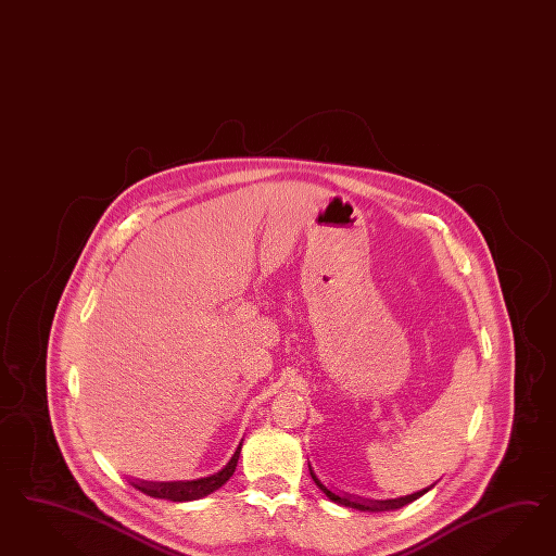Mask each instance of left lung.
I'll list each match as a JSON object with an SVG mask.
<instances>
[{"instance_id": "obj_1", "label": "left lung", "mask_w": 556, "mask_h": 556, "mask_svg": "<svg viewBox=\"0 0 556 556\" xmlns=\"http://www.w3.org/2000/svg\"><path fill=\"white\" fill-rule=\"evenodd\" d=\"M309 475H312V479H314V483L318 485V488L326 493V497L328 500H332L334 504L344 505V507H354V509H361V511H389V509H400V507H404V505L412 504L414 500H418L421 497L428 489H432V485L428 489H421L418 493H412V495H405V497H400V500H389V502H361V500H351V497H346V495H338L334 491H330V489L326 488V485H321L320 479L314 475V471L309 469Z\"/></svg>"}]
</instances>
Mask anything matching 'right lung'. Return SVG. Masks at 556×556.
<instances>
[{"instance_id":"add662e5","label":"right lung","mask_w":556,"mask_h":556,"mask_svg":"<svg viewBox=\"0 0 556 556\" xmlns=\"http://www.w3.org/2000/svg\"><path fill=\"white\" fill-rule=\"evenodd\" d=\"M240 448L242 442L238 444L235 456L230 458V463L222 469V471L205 477V479H198V481H187V483H132L138 491L151 495V497H159V500H168V502H193L205 497L210 493H214L216 489L222 488L236 469L238 456H240Z\"/></svg>"}]
</instances>
